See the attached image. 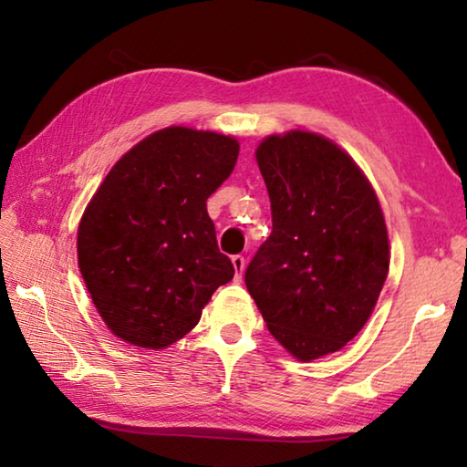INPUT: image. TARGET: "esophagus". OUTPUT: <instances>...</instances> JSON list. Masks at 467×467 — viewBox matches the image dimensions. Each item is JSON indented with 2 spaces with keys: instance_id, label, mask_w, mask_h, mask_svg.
<instances>
[{
  "instance_id": "esophagus-1",
  "label": "esophagus",
  "mask_w": 467,
  "mask_h": 467,
  "mask_svg": "<svg viewBox=\"0 0 467 467\" xmlns=\"http://www.w3.org/2000/svg\"><path fill=\"white\" fill-rule=\"evenodd\" d=\"M233 267H234V278L241 280L243 272H244V257L243 255H234L233 257Z\"/></svg>"
}]
</instances>
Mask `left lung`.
I'll list each match as a JSON object with an SVG mask.
<instances>
[{
	"instance_id": "8db88e82",
	"label": "left lung",
	"mask_w": 467,
	"mask_h": 467,
	"mask_svg": "<svg viewBox=\"0 0 467 467\" xmlns=\"http://www.w3.org/2000/svg\"><path fill=\"white\" fill-rule=\"evenodd\" d=\"M255 158L272 234L244 284L292 357H327L365 327L389 272L381 203L358 164L317 133L267 136Z\"/></svg>"
}]
</instances>
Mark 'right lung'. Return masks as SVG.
<instances>
[{
    "instance_id": "add662e5",
    "label": "right lung",
    "mask_w": 467,
    "mask_h": 467,
    "mask_svg": "<svg viewBox=\"0 0 467 467\" xmlns=\"http://www.w3.org/2000/svg\"><path fill=\"white\" fill-rule=\"evenodd\" d=\"M236 158L234 138L172 125L123 154L94 193L78 226V265L102 321L123 342L175 344L233 280L205 200Z\"/></svg>"
}]
</instances>
